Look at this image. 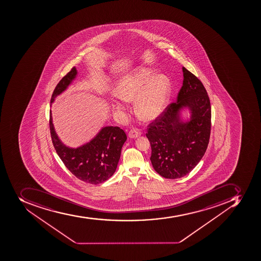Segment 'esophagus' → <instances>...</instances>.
Masks as SVG:
<instances>
[{
    "mask_svg": "<svg viewBox=\"0 0 261 261\" xmlns=\"http://www.w3.org/2000/svg\"><path fill=\"white\" fill-rule=\"evenodd\" d=\"M140 136H141V132H140V129H137V128H133V129H130L129 132V138L136 139Z\"/></svg>",
    "mask_w": 261,
    "mask_h": 261,
    "instance_id": "1",
    "label": "esophagus"
}]
</instances>
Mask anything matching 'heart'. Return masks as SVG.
<instances>
[{"label": "heart", "instance_id": "heart-1", "mask_svg": "<svg viewBox=\"0 0 261 261\" xmlns=\"http://www.w3.org/2000/svg\"><path fill=\"white\" fill-rule=\"evenodd\" d=\"M170 90L171 85L165 75L159 74L153 77L151 69L141 67L124 75L117 83L115 93L124 101H137L140 117L151 121L163 113L169 98ZM113 107L116 110H123L122 104L118 101H114Z\"/></svg>", "mask_w": 261, "mask_h": 261}]
</instances>
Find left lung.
<instances>
[{
    "label": "left lung",
    "instance_id": "obj_1",
    "mask_svg": "<svg viewBox=\"0 0 261 261\" xmlns=\"http://www.w3.org/2000/svg\"><path fill=\"white\" fill-rule=\"evenodd\" d=\"M183 85L175 102L170 103L147 128L150 160L160 176L177 179L193 170L205 153L211 130V106L201 81L182 67ZM191 111V120L182 123L180 108Z\"/></svg>",
    "mask_w": 261,
    "mask_h": 261
}]
</instances>
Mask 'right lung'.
Here are the masks:
<instances>
[{
  "label": "right lung",
  "mask_w": 261,
  "mask_h": 261,
  "mask_svg": "<svg viewBox=\"0 0 261 261\" xmlns=\"http://www.w3.org/2000/svg\"><path fill=\"white\" fill-rule=\"evenodd\" d=\"M76 74V68L73 67L59 81L53 91L51 102L68 87ZM49 127L53 146L58 156L78 179L97 185L113 176L121 157V148L127 139L122 129L118 126H106L90 142L80 148H70L65 146L58 139L53 127L51 113Z\"/></svg>",
  "instance_id": "right-lung-1"
}]
</instances>
